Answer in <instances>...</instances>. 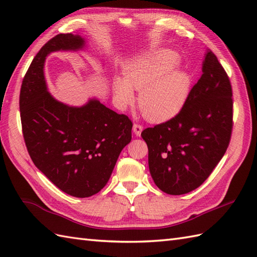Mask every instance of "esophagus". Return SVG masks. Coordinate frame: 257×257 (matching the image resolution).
I'll list each match as a JSON object with an SVG mask.
<instances>
[{"instance_id": "34e87169", "label": "esophagus", "mask_w": 257, "mask_h": 257, "mask_svg": "<svg viewBox=\"0 0 257 257\" xmlns=\"http://www.w3.org/2000/svg\"><path fill=\"white\" fill-rule=\"evenodd\" d=\"M134 133L136 136H140L141 132L144 130V125L140 124V123H134Z\"/></svg>"}]
</instances>
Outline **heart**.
<instances>
[{
  "instance_id": "obj_1",
  "label": "heart",
  "mask_w": 257,
  "mask_h": 257,
  "mask_svg": "<svg viewBox=\"0 0 257 257\" xmlns=\"http://www.w3.org/2000/svg\"><path fill=\"white\" fill-rule=\"evenodd\" d=\"M179 56L171 51H160L154 55L130 64L125 68L127 80H114V91L122 105L135 100L132 87L140 91L139 107L151 121L170 119L181 110L190 92V77L182 70H174Z\"/></svg>"
}]
</instances>
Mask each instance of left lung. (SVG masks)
Instances as JSON below:
<instances>
[{"label":"left lung","mask_w":257,"mask_h":257,"mask_svg":"<svg viewBox=\"0 0 257 257\" xmlns=\"http://www.w3.org/2000/svg\"><path fill=\"white\" fill-rule=\"evenodd\" d=\"M201 78L168 121L141 133L156 185L171 195L189 193L210 177L230 145L233 97L230 78L207 48Z\"/></svg>","instance_id":"left-lung-1"}]
</instances>
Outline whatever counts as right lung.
<instances>
[{
    "label": "right lung",
    "mask_w": 257,
    "mask_h": 257,
    "mask_svg": "<svg viewBox=\"0 0 257 257\" xmlns=\"http://www.w3.org/2000/svg\"><path fill=\"white\" fill-rule=\"evenodd\" d=\"M78 35L58 34L33 59L22 81V132L32 161L63 192L88 198L107 184L120 152L132 140L133 121L98 100L68 107L47 91L44 61L59 50H78Z\"/></svg>",
    "instance_id": "1"
}]
</instances>
